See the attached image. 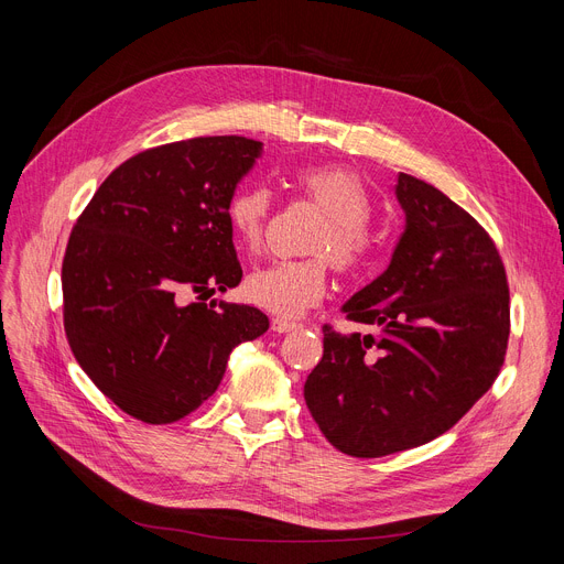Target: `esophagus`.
Here are the masks:
<instances>
[{
	"label": "esophagus",
	"mask_w": 564,
	"mask_h": 564,
	"mask_svg": "<svg viewBox=\"0 0 564 564\" xmlns=\"http://www.w3.org/2000/svg\"><path fill=\"white\" fill-rule=\"evenodd\" d=\"M296 328H299L296 321H291L286 316H275L273 318V330L275 333H291V330H296Z\"/></svg>",
	"instance_id": "1"
}]
</instances>
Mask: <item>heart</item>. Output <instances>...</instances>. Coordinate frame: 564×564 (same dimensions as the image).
<instances>
[{
    "label": "heart",
    "instance_id": "obj_1",
    "mask_svg": "<svg viewBox=\"0 0 564 564\" xmlns=\"http://www.w3.org/2000/svg\"><path fill=\"white\" fill-rule=\"evenodd\" d=\"M296 178L303 193L328 216V223L316 231L310 246L316 257L265 263L252 271L246 282V296L254 305L284 316L301 314L326 296V253L341 271H354L373 250L367 227L371 195L356 172L346 167H307ZM271 206L273 197L263 185L243 187L229 199V227L246 248H259Z\"/></svg>",
    "mask_w": 564,
    "mask_h": 564
}]
</instances>
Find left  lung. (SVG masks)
<instances>
[{"instance_id": "1", "label": "left lung", "mask_w": 564, "mask_h": 564, "mask_svg": "<svg viewBox=\"0 0 564 564\" xmlns=\"http://www.w3.org/2000/svg\"><path fill=\"white\" fill-rule=\"evenodd\" d=\"M404 234L386 271L341 312L373 335L324 326L307 409L344 454L371 459L434 441L502 367L509 289L491 236L438 187L399 174Z\"/></svg>"}]
</instances>
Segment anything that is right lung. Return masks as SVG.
<instances>
[{
	"mask_svg": "<svg viewBox=\"0 0 564 564\" xmlns=\"http://www.w3.org/2000/svg\"><path fill=\"white\" fill-rule=\"evenodd\" d=\"M263 144L195 138L142 151L102 181L62 268L64 328L96 388L128 415L167 424L218 390L240 341L268 330L250 305L213 310L238 286L227 204ZM193 290L200 299L184 303Z\"/></svg>",
	"mask_w": 564,
	"mask_h": 564,
	"instance_id": "add662e5",
	"label": "right lung"
}]
</instances>
